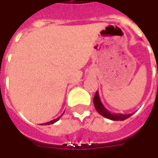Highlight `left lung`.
<instances>
[{
	"mask_svg": "<svg viewBox=\"0 0 158 158\" xmlns=\"http://www.w3.org/2000/svg\"><path fill=\"white\" fill-rule=\"evenodd\" d=\"M158 72V69H157ZM93 103H94V106L96 110L98 112L101 114L102 116H104L105 118L112 119V120H125L127 118H129L130 116L133 115V113H129V114H123V113H112V112H109L104 105L102 104L100 100L98 92L97 91L93 98Z\"/></svg>",
	"mask_w": 158,
	"mask_h": 158,
	"instance_id": "8db88e82",
	"label": "left lung"
}]
</instances>
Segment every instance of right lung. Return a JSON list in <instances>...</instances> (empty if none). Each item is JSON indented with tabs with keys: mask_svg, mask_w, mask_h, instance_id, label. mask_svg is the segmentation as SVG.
Segmentation results:
<instances>
[{
	"mask_svg": "<svg viewBox=\"0 0 158 158\" xmlns=\"http://www.w3.org/2000/svg\"><path fill=\"white\" fill-rule=\"evenodd\" d=\"M61 116H60V117H58L57 118H55V119H52V120H51V121H49V122H46V123H43L42 125H50V124H53V123H55L56 121H58L59 119H60V118Z\"/></svg>",
	"mask_w": 158,
	"mask_h": 158,
	"instance_id": "obj_1",
	"label": "right lung"
}]
</instances>
